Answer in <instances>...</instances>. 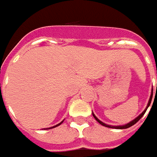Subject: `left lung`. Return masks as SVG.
Returning a JSON list of instances; mask_svg holds the SVG:
<instances>
[{
	"label": "left lung",
	"instance_id": "left-lung-1",
	"mask_svg": "<svg viewBox=\"0 0 157 157\" xmlns=\"http://www.w3.org/2000/svg\"><path fill=\"white\" fill-rule=\"evenodd\" d=\"M156 90H157V84H156ZM152 96H153V88H152L151 94V96H150L149 101H148V104H147V105H146L145 109H144L143 112H141L140 114V115H139L137 117H135L134 120H132L131 122L126 123V124H124V125H118V126H113V125H109V124H106V123H103V122H101V120L98 119V118L96 117V116L94 115L93 112H92V114H93V117H94V118H95V120H96V121H97V122H98L100 124H101L102 126H105V127H106V128H116V129H123V128H129V127L133 126L134 124H135V123H137L139 120L142 117L144 116V114L145 113V112H146L147 108L149 107V106H150V105H151V100H152Z\"/></svg>",
	"mask_w": 157,
	"mask_h": 157
}]
</instances>
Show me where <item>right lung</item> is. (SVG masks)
Instances as JSON below:
<instances>
[{
	"label": "right lung",
	"mask_w": 157,
	"mask_h": 157,
	"mask_svg": "<svg viewBox=\"0 0 157 157\" xmlns=\"http://www.w3.org/2000/svg\"><path fill=\"white\" fill-rule=\"evenodd\" d=\"M63 121H64V120H63ZM63 121H62V122H61V123H58V124H56V125H55V126H53V127H51V128H46V129H51V128H56V127L59 126V125H60V124H62V123H63Z\"/></svg>",
	"instance_id": "1"
}]
</instances>
